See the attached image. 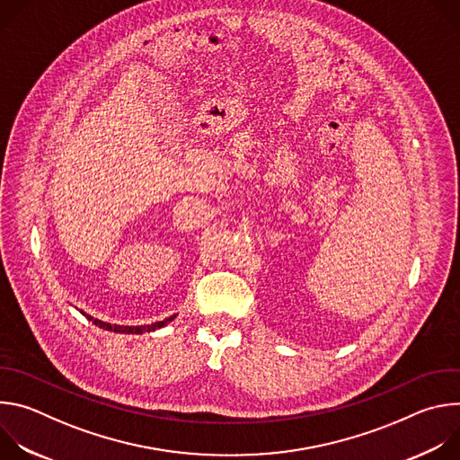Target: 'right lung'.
Wrapping results in <instances>:
<instances>
[{
    "mask_svg": "<svg viewBox=\"0 0 460 460\" xmlns=\"http://www.w3.org/2000/svg\"><path fill=\"white\" fill-rule=\"evenodd\" d=\"M84 316H87V320H91L94 325L102 327V330L105 332H114V333H125V335H142V333H151V332H156L160 330V327L167 325L171 320L176 318V314L165 318V320H160V322H155V323H149V325H118V323H109V322H103V320H98L87 313L82 311Z\"/></svg>",
    "mask_w": 460,
    "mask_h": 460,
    "instance_id": "add662e5",
    "label": "right lung"
}]
</instances>
